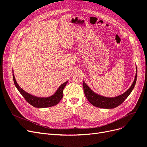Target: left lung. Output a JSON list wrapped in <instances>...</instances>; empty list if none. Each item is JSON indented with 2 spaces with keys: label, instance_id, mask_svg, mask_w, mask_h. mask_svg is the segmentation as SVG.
<instances>
[{
  "label": "left lung",
  "instance_id": "1",
  "mask_svg": "<svg viewBox=\"0 0 147 147\" xmlns=\"http://www.w3.org/2000/svg\"><path fill=\"white\" fill-rule=\"evenodd\" d=\"M137 73L138 70L136 67V73L135 78L131 86L124 93L121 95L114 97H108L99 95L96 93L87 85L83 82V87L86 99L94 107L100 108H105V109H111V108H116L120 105L131 93L135 86L136 82Z\"/></svg>",
  "mask_w": 147,
  "mask_h": 147
}]
</instances>
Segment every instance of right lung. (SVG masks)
I'll return each mask as SVG.
<instances>
[{
	"mask_svg": "<svg viewBox=\"0 0 147 147\" xmlns=\"http://www.w3.org/2000/svg\"><path fill=\"white\" fill-rule=\"evenodd\" d=\"M13 77L14 85L18 91L20 92V93L22 95V96L24 97L27 102L36 108L51 107L57 105L60 102V100L62 99L63 90L68 82V81H66L65 82L63 83L59 86L57 90L56 91V93L53 95L47 97H40L32 96L28 93H26V91H25L23 89H22L19 86L17 82H16L14 74H13Z\"/></svg>",
	"mask_w": 147,
	"mask_h": 147,
	"instance_id": "obj_1",
	"label": "right lung"
}]
</instances>
